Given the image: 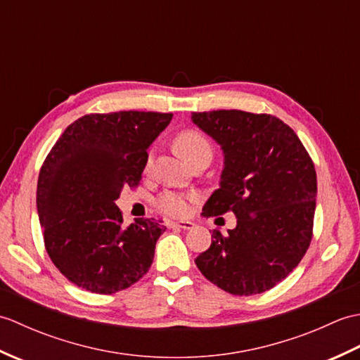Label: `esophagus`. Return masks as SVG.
<instances>
[{"label": "esophagus", "instance_id": "obj_1", "mask_svg": "<svg viewBox=\"0 0 360 360\" xmlns=\"http://www.w3.org/2000/svg\"><path fill=\"white\" fill-rule=\"evenodd\" d=\"M167 226L170 227H179V229H184V231H190V229L195 227V223H192V221H168Z\"/></svg>", "mask_w": 360, "mask_h": 360}]
</instances>
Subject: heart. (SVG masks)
<instances>
[{"label": "heart", "mask_w": 360, "mask_h": 360, "mask_svg": "<svg viewBox=\"0 0 360 360\" xmlns=\"http://www.w3.org/2000/svg\"><path fill=\"white\" fill-rule=\"evenodd\" d=\"M176 148L181 153L187 162L198 153L212 151L209 141L198 131H184L176 137ZM196 200L193 193H181V192H165L159 198V209L170 217H184L188 213L190 202Z\"/></svg>", "instance_id": "1"}]
</instances>
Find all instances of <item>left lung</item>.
Instances as JSON below:
<instances>
[{
    "label": "left lung",
    "mask_w": 360,
    "mask_h": 360,
    "mask_svg": "<svg viewBox=\"0 0 360 360\" xmlns=\"http://www.w3.org/2000/svg\"><path fill=\"white\" fill-rule=\"evenodd\" d=\"M193 124L224 155L219 188L204 217L232 210L236 227L213 231L195 263L233 295H254L285 280L307 254L314 223L317 174L294 129L271 114L240 110L193 112Z\"/></svg>",
    "instance_id": "left-lung-1"
}]
</instances>
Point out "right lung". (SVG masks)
<instances>
[{
  "instance_id": "right-lung-1",
  "label": "right lung",
  "mask_w": 360,
  "mask_h": 360,
  "mask_svg": "<svg viewBox=\"0 0 360 360\" xmlns=\"http://www.w3.org/2000/svg\"><path fill=\"white\" fill-rule=\"evenodd\" d=\"M172 112L86 114L68 127L38 176L37 210L46 250L74 285L114 294L148 272L165 226L137 219L124 226L122 188L139 184L148 147Z\"/></svg>"
}]
</instances>
